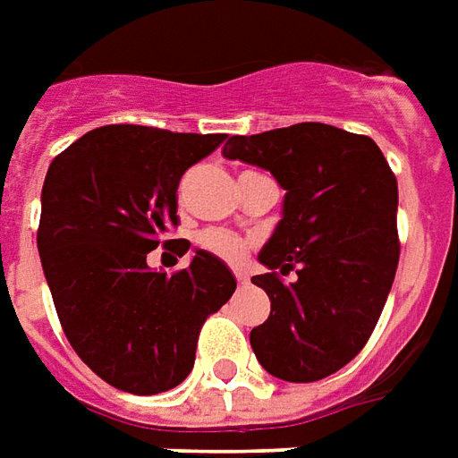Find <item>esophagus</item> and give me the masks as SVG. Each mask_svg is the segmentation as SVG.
I'll return each instance as SVG.
<instances>
[{"instance_id": "obj_1", "label": "esophagus", "mask_w": 458, "mask_h": 458, "mask_svg": "<svg viewBox=\"0 0 458 458\" xmlns=\"http://www.w3.org/2000/svg\"><path fill=\"white\" fill-rule=\"evenodd\" d=\"M234 276H236V282H239V286H247L249 284L247 271H234Z\"/></svg>"}]
</instances>
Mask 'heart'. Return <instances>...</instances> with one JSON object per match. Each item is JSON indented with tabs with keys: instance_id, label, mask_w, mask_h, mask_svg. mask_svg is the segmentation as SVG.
<instances>
[{
	"instance_id": "1",
	"label": "heart",
	"mask_w": 458,
	"mask_h": 458,
	"mask_svg": "<svg viewBox=\"0 0 458 458\" xmlns=\"http://www.w3.org/2000/svg\"><path fill=\"white\" fill-rule=\"evenodd\" d=\"M197 247L216 259L236 264L247 257L249 242L244 236L226 232V229H204L197 234Z\"/></svg>"
}]
</instances>
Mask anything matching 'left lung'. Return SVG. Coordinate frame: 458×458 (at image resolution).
<instances>
[{
    "label": "left lung",
    "instance_id": "8db88e82",
    "mask_svg": "<svg viewBox=\"0 0 458 458\" xmlns=\"http://www.w3.org/2000/svg\"><path fill=\"white\" fill-rule=\"evenodd\" d=\"M226 159L257 164L286 189L282 222L261 249L269 274L251 282L271 301L251 349L294 384L339 371L367 346L399 264V189L374 139L301 122L232 137ZM297 269V282L281 279Z\"/></svg>",
    "mask_w": 458,
    "mask_h": 458
}]
</instances>
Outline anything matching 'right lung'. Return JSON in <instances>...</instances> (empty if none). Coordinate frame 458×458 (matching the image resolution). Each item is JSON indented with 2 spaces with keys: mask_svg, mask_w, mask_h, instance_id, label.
I'll use <instances>...</instances> for the list:
<instances>
[{
  "mask_svg": "<svg viewBox=\"0 0 458 458\" xmlns=\"http://www.w3.org/2000/svg\"><path fill=\"white\" fill-rule=\"evenodd\" d=\"M224 139L112 124L49 164L37 232L44 276L72 349L114 389L151 396L179 386L207 317L234 294V274L201 249L174 274L147 264L169 242L187 254V239L162 242L179 224V179Z\"/></svg>",
  "mask_w": 458,
  "mask_h": 458,
  "instance_id": "add662e5",
  "label": "right lung"
}]
</instances>
